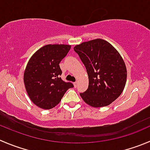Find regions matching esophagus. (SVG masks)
Instances as JSON below:
<instances>
[{"label":"esophagus","instance_id":"1","mask_svg":"<svg viewBox=\"0 0 150 150\" xmlns=\"http://www.w3.org/2000/svg\"><path fill=\"white\" fill-rule=\"evenodd\" d=\"M73 84H74V86H75V88H76L77 86H78V82L73 83Z\"/></svg>","mask_w":150,"mask_h":150}]
</instances>
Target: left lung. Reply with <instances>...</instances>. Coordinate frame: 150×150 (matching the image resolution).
<instances>
[{
    "instance_id": "left-lung-1",
    "label": "left lung",
    "mask_w": 150,
    "mask_h": 150,
    "mask_svg": "<svg viewBox=\"0 0 150 150\" xmlns=\"http://www.w3.org/2000/svg\"><path fill=\"white\" fill-rule=\"evenodd\" d=\"M86 69L88 86L80 93L83 101L94 108L104 107L117 100L127 80L122 58L110 43L101 39L81 43L74 47Z\"/></svg>"
}]
</instances>
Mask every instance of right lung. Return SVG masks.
Wrapping results in <instances>:
<instances>
[{"mask_svg": "<svg viewBox=\"0 0 150 150\" xmlns=\"http://www.w3.org/2000/svg\"><path fill=\"white\" fill-rule=\"evenodd\" d=\"M71 48L68 45H47L30 59L24 72V83L30 100L48 110L60 103L65 92L74 86L61 78L59 64Z\"/></svg>", "mask_w": 150, "mask_h": 150, "instance_id": "obj_1", "label": "right lung"}]
</instances>
